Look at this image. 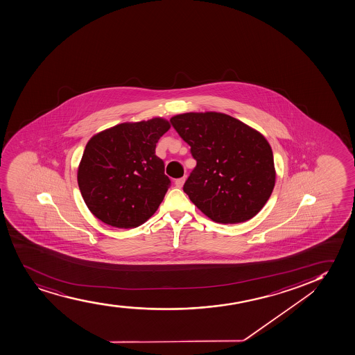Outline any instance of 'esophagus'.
I'll use <instances>...</instances> for the list:
<instances>
[{
  "label": "esophagus",
  "mask_w": 355,
  "mask_h": 355,
  "mask_svg": "<svg viewBox=\"0 0 355 355\" xmlns=\"http://www.w3.org/2000/svg\"><path fill=\"white\" fill-rule=\"evenodd\" d=\"M185 183V177H182V178H178V180H175V184L177 187H182Z\"/></svg>",
  "instance_id": "1"
}]
</instances>
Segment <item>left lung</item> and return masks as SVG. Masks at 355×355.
<instances>
[{
    "mask_svg": "<svg viewBox=\"0 0 355 355\" xmlns=\"http://www.w3.org/2000/svg\"><path fill=\"white\" fill-rule=\"evenodd\" d=\"M170 121L197 162L183 187L192 203L216 223L257 215L276 180L272 150L262 133L219 112H189Z\"/></svg>",
    "mask_w": 355,
    "mask_h": 355,
    "instance_id": "left-lung-1",
    "label": "left lung"
}]
</instances>
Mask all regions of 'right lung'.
I'll return each mask as SVG.
<instances>
[{"label": "right lung", "instance_id": "1", "mask_svg": "<svg viewBox=\"0 0 355 355\" xmlns=\"http://www.w3.org/2000/svg\"><path fill=\"white\" fill-rule=\"evenodd\" d=\"M164 118L123 123L88 140L78 168L89 211L111 227L132 229L151 217L171 185L155 144L170 130Z\"/></svg>", "mask_w": 355, "mask_h": 355}]
</instances>
